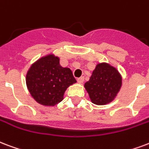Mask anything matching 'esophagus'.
<instances>
[{"label": "esophagus", "instance_id": "1", "mask_svg": "<svg viewBox=\"0 0 149 149\" xmlns=\"http://www.w3.org/2000/svg\"><path fill=\"white\" fill-rule=\"evenodd\" d=\"M84 78L83 77H79V78H77V82L79 83V84H83V83H84Z\"/></svg>", "mask_w": 149, "mask_h": 149}]
</instances>
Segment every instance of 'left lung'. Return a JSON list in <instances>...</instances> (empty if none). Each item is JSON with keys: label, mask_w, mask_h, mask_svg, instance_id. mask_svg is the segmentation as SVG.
Returning a JSON list of instances; mask_svg holds the SVG:
<instances>
[{"label": "left lung", "mask_w": 149, "mask_h": 149, "mask_svg": "<svg viewBox=\"0 0 149 149\" xmlns=\"http://www.w3.org/2000/svg\"><path fill=\"white\" fill-rule=\"evenodd\" d=\"M122 85V78L114 67L107 63L97 64L84 87L91 102L95 105H105L115 98Z\"/></svg>", "instance_id": "8db88e82"}]
</instances>
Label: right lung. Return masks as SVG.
Returning <instances> with one entry per match:
<instances>
[{
	"instance_id": "obj_1",
	"label": "right lung",
	"mask_w": 149,
	"mask_h": 149,
	"mask_svg": "<svg viewBox=\"0 0 149 149\" xmlns=\"http://www.w3.org/2000/svg\"><path fill=\"white\" fill-rule=\"evenodd\" d=\"M26 85L36 102L54 106L63 99L65 90L77 82L69 68H62L58 57L48 54L32 65L27 72Z\"/></svg>"
}]
</instances>
